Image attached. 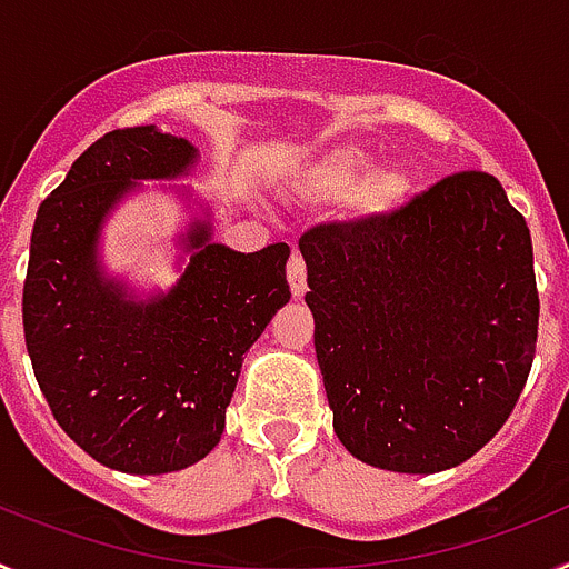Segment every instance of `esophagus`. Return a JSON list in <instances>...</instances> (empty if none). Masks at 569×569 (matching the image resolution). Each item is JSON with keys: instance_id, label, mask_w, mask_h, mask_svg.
Here are the masks:
<instances>
[{"instance_id": "esophagus-1", "label": "esophagus", "mask_w": 569, "mask_h": 569, "mask_svg": "<svg viewBox=\"0 0 569 569\" xmlns=\"http://www.w3.org/2000/svg\"><path fill=\"white\" fill-rule=\"evenodd\" d=\"M288 281L293 296H301L308 290V264H305V256L299 250H293L288 259Z\"/></svg>"}]
</instances>
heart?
I'll return each instance as SVG.
<instances>
[{"label":"heart","mask_w":569,"mask_h":569,"mask_svg":"<svg viewBox=\"0 0 569 569\" xmlns=\"http://www.w3.org/2000/svg\"><path fill=\"white\" fill-rule=\"evenodd\" d=\"M370 173V159L356 148L328 153L308 173V190L319 199H347L353 196L359 213H385L405 193V179L393 170Z\"/></svg>","instance_id":"1"}]
</instances>
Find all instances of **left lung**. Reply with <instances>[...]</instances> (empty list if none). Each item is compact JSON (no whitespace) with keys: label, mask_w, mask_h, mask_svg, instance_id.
Returning a JSON list of instances; mask_svg holds the SVG:
<instances>
[{"label":"left lung","mask_w":569,"mask_h":569,"mask_svg":"<svg viewBox=\"0 0 569 569\" xmlns=\"http://www.w3.org/2000/svg\"><path fill=\"white\" fill-rule=\"evenodd\" d=\"M341 445L393 472H439L499 433L530 376L539 288L525 216L485 170L399 210L299 239Z\"/></svg>","instance_id":"left-lung-1"}]
</instances>
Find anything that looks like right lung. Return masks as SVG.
<instances>
[{
	"label": "right lung",
	"instance_id": "right-lung-1",
	"mask_svg": "<svg viewBox=\"0 0 569 569\" xmlns=\"http://www.w3.org/2000/svg\"><path fill=\"white\" fill-rule=\"evenodd\" d=\"M193 159L188 139L153 124L110 130L39 204L30 236L22 325L44 401L84 453L139 476L182 470L219 445L241 359L290 299L284 241L244 256L210 244L202 222L168 296L136 305L99 276V224L116 199Z\"/></svg>",
	"mask_w": 569,
	"mask_h": 569
}]
</instances>
